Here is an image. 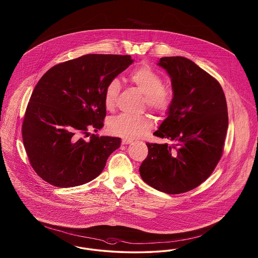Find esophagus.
I'll use <instances>...</instances> for the list:
<instances>
[{"label": "esophagus", "mask_w": 258, "mask_h": 258, "mask_svg": "<svg viewBox=\"0 0 258 258\" xmlns=\"http://www.w3.org/2000/svg\"><path fill=\"white\" fill-rule=\"evenodd\" d=\"M133 141H134L133 139H131V138H126V137H125V138H123V139H122V144H123V145H125V144H131Z\"/></svg>", "instance_id": "34e87169"}]
</instances>
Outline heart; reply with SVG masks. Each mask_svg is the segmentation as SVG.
<instances>
[{"instance_id":"b5f03b06","label":"heart","mask_w":258,"mask_h":258,"mask_svg":"<svg viewBox=\"0 0 258 258\" xmlns=\"http://www.w3.org/2000/svg\"><path fill=\"white\" fill-rule=\"evenodd\" d=\"M130 79L145 95L148 107L160 114L167 112L171 105L172 91L162 86L160 74L144 64L135 69L130 74ZM120 88L118 78L111 79L106 84L103 92V104L107 110L114 108ZM153 123V118L147 114L138 117L121 114L111 119L108 127L113 135L135 138L146 135Z\"/></svg>"}]
</instances>
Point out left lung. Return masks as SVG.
Segmentation results:
<instances>
[{
  "mask_svg": "<svg viewBox=\"0 0 258 258\" xmlns=\"http://www.w3.org/2000/svg\"><path fill=\"white\" fill-rule=\"evenodd\" d=\"M158 64L171 78L173 98L167 117L154 135L171 144L146 143L148 156L139 167L152 187L179 195L202 184L223 152L228 113L221 84L184 57H163Z\"/></svg>",
  "mask_w": 258,
  "mask_h": 258,
  "instance_id": "8db88e82",
  "label": "left lung"
}]
</instances>
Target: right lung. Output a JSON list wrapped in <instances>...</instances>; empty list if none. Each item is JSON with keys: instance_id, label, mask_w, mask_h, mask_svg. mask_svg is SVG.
I'll return each mask as SVG.
<instances>
[{"instance_id": "obj_1", "label": "right lung", "mask_w": 258, "mask_h": 258, "mask_svg": "<svg viewBox=\"0 0 258 258\" xmlns=\"http://www.w3.org/2000/svg\"><path fill=\"white\" fill-rule=\"evenodd\" d=\"M134 62L130 55L88 54L51 68L28 103L22 137L30 163L48 184L72 187L102 172L121 138L81 135L103 126L106 84Z\"/></svg>"}]
</instances>
